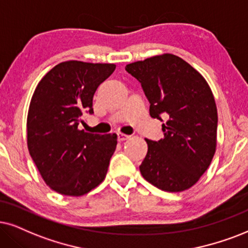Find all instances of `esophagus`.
Returning <instances> with one entry per match:
<instances>
[{
	"label": "esophagus",
	"mask_w": 248,
	"mask_h": 248,
	"mask_svg": "<svg viewBox=\"0 0 248 248\" xmlns=\"http://www.w3.org/2000/svg\"><path fill=\"white\" fill-rule=\"evenodd\" d=\"M128 139H129V136H128V135H124L122 133H118V140H119V142H122V140H126Z\"/></svg>",
	"instance_id": "obj_1"
}]
</instances>
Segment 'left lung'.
<instances>
[{
	"instance_id": "8db88e82",
	"label": "left lung",
	"mask_w": 248,
	"mask_h": 248,
	"mask_svg": "<svg viewBox=\"0 0 248 248\" xmlns=\"http://www.w3.org/2000/svg\"><path fill=\"white\" fill-rule=\"evenodd\" d=\"M150 103V115L164 121V139L145 140L140 170L158 189L181 192L198 182L216 149L217 109L207 81L186 61L164 54L128 64Z\"/></svg>"
}]
</instances>
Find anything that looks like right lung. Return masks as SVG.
I'll return each instance as SVG.
<instances>
[{
    "label": "right lung",
    "instance_id": "1",
    "mask_svg": "<svg viewBox=\"0 0 248 248\" xmlns=\"http://www.w3.org/2000/svg\"><path fill=\"white\" fill-rule=\"evenodd\" d=\"M114 64L62 62L40 81L27 114V146L41 176L65 196H83L104 181L117 135L79 129L93 113V93Z\"/></svg>",
    "mask_w": 248,
    "mask_h": 248
}]
</instances>
